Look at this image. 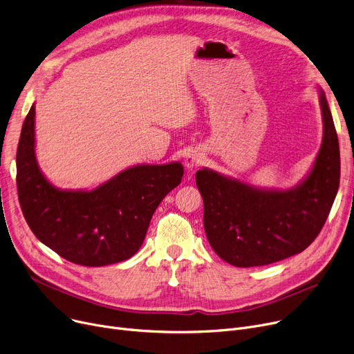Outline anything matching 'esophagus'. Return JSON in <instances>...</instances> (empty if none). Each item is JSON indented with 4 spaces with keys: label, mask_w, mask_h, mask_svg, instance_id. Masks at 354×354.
Here are the masks:
<instances>
[{
    "label": "esophagus",
    "mask_w": 354,
    "mask_h": 354,
    "mask_svg": "<svg viewBox=\"0 0 354 354\" xmlns=\"http://www.w3.org/2000/svg\"><path fill=\"white\" fill-rule=\"evenodd\" d=\"M203 160H205V155H203V152L198 151V149H192V151H189L187 156H185V166H187L188 171H194L195 167L203 163Z\"/></svg>",
    "instance_id": "34e87169"
}]
</instances>
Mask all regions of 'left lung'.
I'll use <instances>...</instances> for the list:
<instances>
[{"label":"left lung","mask_w":354,"mask_h":354,"mask_svg":"<svg viewBox=\"0 0 354 354\" xmlns=\"http://www.w3.org/2000/svg\"><path fill=\"white\" fill-rule=\"evenodd\" d=\"M323 142L308 175L294 188H257L202 167L195 175L212 250L231 266H267L304 251L330 214L340 183L336 127L320 88Z\"/></svg>","instance_id":"1"}]
</instances>
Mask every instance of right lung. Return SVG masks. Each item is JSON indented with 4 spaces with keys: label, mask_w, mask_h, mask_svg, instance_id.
Returning a JSON list of instances; mask_svg holds the SVG:
<instances>
[{
    "label": "right lung",
    "mask_w": 354,
    "mask_h": 354,
    "mask_svg": "<svg viewBox=\"0 0 354 354\" xmlns=\"http://www.w3.org/2000/svg\"><path fill=\"white\" fill-rule=\"evenodd\" d=\"M35 107L17 147V191L32 234L67 261L102 267L138 252L153 212L180 183L183 166L135 165L91 191L59 189L35 158Z\"/></svg>",
    "instance_id": "right-lung-1"
}]
</instances>
